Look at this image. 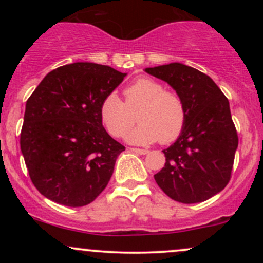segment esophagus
<instances>
[{
    "label": "esophagus",
    "mask_w": 263,
    "mask_h": 263,
    "mask_svg": "<svg viewBox=\"0 0 263 263\" xmlns=\"http://www.w3.org/2000/svg\"><path fill=\"white\" fill-rule=\"evenodd\" d=\"M129 151H132V152L135 153H138V155H147V153H148V149H142V148H129Z\"/></svg>",
    "instance_id": "34e87169"
}]
</instances>
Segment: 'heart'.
Instances as JSON below:
<instances>
[{
    "label": "heart",
    "mask_w": 263,
    "mask_h": 263,
    "mask_svg": "<svg viewBox=\"0 0 263 263\" xmlns=\"http://www.w3.org/2000/svg\"><path fill=\"white\" fill-rule=\"evenodd\" d=\"M125 101L115 92L102 99L99 116L112 137L121 138L136 122L140 125L127 136L135 144H151L158 141L171 143L185 128L188 108L179 93L164 90L162 83L152 78H140L123 90Z\"/></svg>",
    "instance_id": "b5f03b06"
}]
</instances>
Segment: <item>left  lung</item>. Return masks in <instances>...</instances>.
<instances>
[{
  "instance_id": "left-lung-1",
  "label": "left lung",
  "mask_w": 263,
  "mask_h": 263,
  "mask_svg": "<svg viewBox=\"0 0 263 263\" xmlns=\"http://www.w3.org/2000/svg\"><path fill=\"white\" fill-rule=\"evenodd\" d=\"M185 101L188 120L178 140L163 151L165 164L155 179L173 200H208L228 185L238 137L226 96L211 78L192 66L171 63L147 68Z\"/></svg>"
}]
</instances>
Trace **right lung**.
Here are the masks:
<instances>
[{"mask_svg": "<svg viewBox=\"0 0 263 263\" xmlns=\"http://www.w3.org/2000/svg\"><path fill=\"white\" fill-rule=\"evenodd\" d=\"M125 73L73 63L45 75L26 104L21 151L42 195L65 206L90 204L106 188L125 147L102 126V99Z\"/></svg>", "mask_w": 263, "mask_h": 263, "instance_id": "add662e5", "label": "right lung"}]
</instances>
